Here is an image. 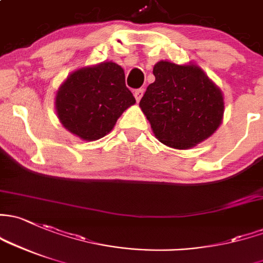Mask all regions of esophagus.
I'll list each match as a JSON object with an SVG mask.
<instances>
[{"label":"esophagus","mask_w":263,"mask_h":263,"mask_svg":"<svg viewBox=\"0 0 263 263\" xmlns=\"http://www.w3.org/2000/svg\"><path fill=\"white\" fill-rule=\"evenodd\" d=\"M143 93H145V90H143V89H137V90H135V98H136L137 102H140V99L142 98Z\"/></svg>","instance_id":"1"}]
</instances>
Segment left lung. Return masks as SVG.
Segmentation results:
<instances>
[{
  "instance_id": "8db88e82",
  "label": "left lung",
  "mask_w": 263,
  "mask_h": 263,
  "mask_svg": "<svg viewBox=\"0 0 263 263\" xmlns=\"http://www.w3.org/2000/svg\"><path fill=\"white\" fill-rule=\"evenodd\" d=\"M155 82L146 89L140 108L155 137L175 150H187L212 136L222 124V90L194 63L160 60Z\"/></svg>"
}]
</instances>
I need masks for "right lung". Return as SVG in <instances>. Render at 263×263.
Segmentation results:
<instances>
[{"mask_svg":"<svg viewBox=\"0 0 263 263\" xmlns=\"http://www.w3.org/2000/svg\"><path fill=\"white\" fill-rule=\"evenodd\" d=\"M135 103L122 66L113 62L77 69L55 96V110L63 127L89 142L108 135L121 115Z\"/></svg>","mask_w":263,"mask_h":263,"instance_id":"obj_1","label":"right lung"}]
</instances>
